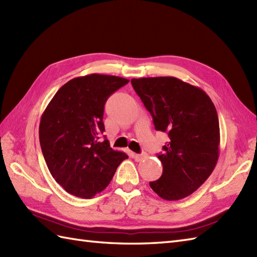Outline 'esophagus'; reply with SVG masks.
Returning a JSON list of instances; mask_svg holds the SVG:
<instances>
[{
    "instance_id": "1",
    "label": "esophagus",
    "mask_w": 257,
    "mask_h": 257,
    "mask_svg": "<svg viewBox=\"0 0 257 257\" xmlns=\"http://www.w3.org/2000/svg\"><path fill=\"white\" fill-rule=\"evenodd\" d=\"M147 156H148V155H147L146 152H141V154H136L135 155V159L137 160V161H141V160L146 159Z\"/></svg>"
}]
</instances>
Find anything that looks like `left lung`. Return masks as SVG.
Here are the masks:
<instances>
[{"label": "left lung", "instance_id": "obj_1", "mask_svg": "<svg viewBox=\"0 0 257 257\" xmlns=\"http://www.w3.org/2000/svg\"><path fill=\"white\" fill-rule=\"evenodd\" d=\"M156 130L170 141L158 158L162 176L150 188L168 201L193 193L214 170L219 159L220 125L211 98L199 87L176 77L132 79Z\"/></svg>", "mask_w": 257, "mask_h": 257}]
</instances>
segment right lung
<instances>
[{
  "instance_id": "add662e5",
  "label": "right lung",
  "mask_w": 257,
  "mask_h": 257,
  "mask_svg": "<svg viewBox=\"0 0 257 257\" xmlns=\"http://www.w3.org/2000/svg\"><path fill=\"white\" fill-rule=\"evenodd\" d=\"M129 80L90 74L67 81L42 114L40 143L53 178L66 192L90 199L111 181L128 156L101 139L103 107Z\"/></svg>"
}]
</instances>
